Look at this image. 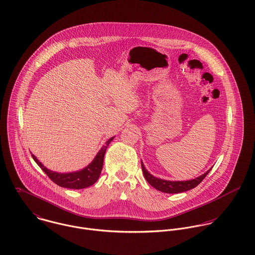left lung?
Listing matches in <instances>:
<instances>
[{"label":"left lung","mask_w":255,"mask_h":255,"mask_svg":"<svg viewBox=\"0 0 255 255\" xmlns=\"http://www.w3.org/2000/svg\"><path fill=\"white\" fill-rule=\"evenodd\" d=\"M141 168H142V172L144 175V178L146 181L148 182L149 184H151L153 187H155L156 189L166 192V193H180L183 192L189 189L194 188L195 186H197L200 182L204 180V178L208 175V173L210 172L207 171L205 174H203L202 176L194 179V180H190V181H183V182H170V181H165V180H161L158 178L153 177L151 174H149L147 172L142 162H141Z\"/></svg>","instance_id":"left-lung-1"}]
</instances>
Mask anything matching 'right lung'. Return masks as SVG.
<instances>
[{
  "label": "right lung",
  "mask_w": 255,
  "mask_h": 255,
  "mask_svg": "<svg viewBox=\"0 0 255 255\" xmlns=\"http://www.w3.org/2000/svg\"><path fill=\"white\" fill-rule=\"evenodd\" d=\"M114 137L110 138L106 142V144L101 148V150L98 152L94 160L83 170L74 172V173H69V174H60L56 172H52L45 168L38 160L36 157L32 154V158L36 162L37 165L45 172V174L51 179L52 182H55L56 184L67 187V188H73V189H80L85 188L90 185H92L94 182H97V180L100 177L102 168H103V161L104 156L106 153V149L108 148L111 141Z\"/></svg>",
  "instance_id": "obj_1"
}]
</instances>
